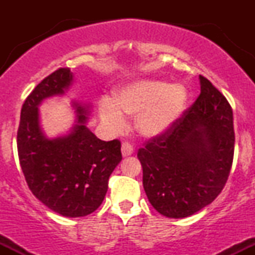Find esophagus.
<instances>
[{
	"label": "esophagus",
	"mask_w": 255,
	"mask_h": 255,
	"mask_svg": "<svg viewBox=\"0 0 255 255\" xmlns=\"http://www.w3.org/2000/svg\"><path fill=\"white\" fill-rule=\"evenodd\" d=\"M121 151H122V156L128 157L133 153V147H131V145L128 144V142H124V144H122Z\"/></svg>",
	"instance_id": "obj_1"
}]
</instances>
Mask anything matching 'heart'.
<instances>
[{
  "label": "heart",
  "mask_w": 255,
  "mask_h": 255,
  "mask_svg": "<svg viewBox=\"0 0 255 255\" xmlns=\"http://www.w3.org/2000/svg\"><path fill=\"white\" fill-rule=\"evenodd\" d=\"M188 92L181 84L144 79L125 84L114 92L113 99L98 101V115L111 133L126 126V116H135V129L146 139L159 137L172 129L182 116Z\"/></svg>",
  "instance_id": "heart-1"
}]
</instances>
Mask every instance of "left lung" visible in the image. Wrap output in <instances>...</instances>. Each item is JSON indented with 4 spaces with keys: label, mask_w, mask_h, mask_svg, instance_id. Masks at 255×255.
I'll use <instances>...</instances> for the list:
<instances>
[{
    "label": "left lung",
    "mask_w": 255,
    "mask_h": 255,
    "mask_svg": "<svg viewBox=\"0 0 255 255\" xmlns=\"http://www.w3.org/2000/svg\"><path fill=\"white\" fill-rule=\"evenodd\" d=\"M199 80L200 95L183 118L137 152L148 201L169 218L188 217L211 204L233 164V110L206 78Z\"/></svg>",
    "instance_id": "1"
}]
</instances>
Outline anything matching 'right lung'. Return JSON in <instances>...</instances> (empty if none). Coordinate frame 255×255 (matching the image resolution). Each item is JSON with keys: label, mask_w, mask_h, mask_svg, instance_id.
I'll use <instances>...</instances> for the list:
<instances>
[{"label": "right lung", "mask_w": 255, "mask_h": 255, "mask_svg": "<svg viewBox=\"0 0 255 255\" xmlns=\"http://www.w3.org/2000/svg\"><path fill=\"white\" fill-rule=\"evenodd\" d=\"M74 75L60 68L26 98L17 129V153L26 182L38 200L64 217H84L103 203L111 172L122 160L119 140L103 141L87 127L90 104L72 102L75 120L68 133L49 137L40 125L39 105L63 96Z\"/></svg>", "instance_id": "obj_1"}]
</instances>
